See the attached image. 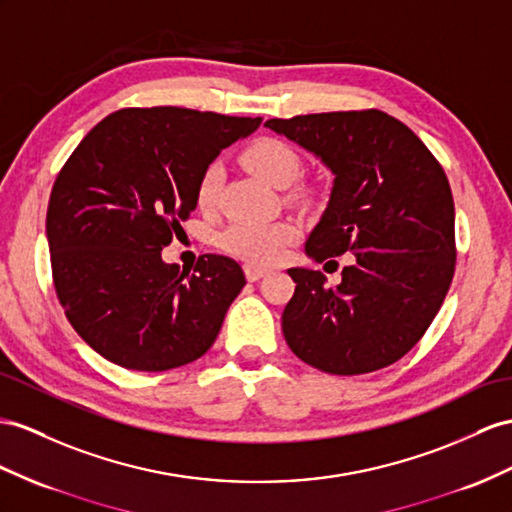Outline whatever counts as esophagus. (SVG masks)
<instances>
[{
	"instance_id": "34e87169",
	"label": "esophagus",
	"mask_w": 512,
	"mask_h": 512,
	"mask_svg": "<svg viewBox=\"0 0 512 512\" xmlns=\"http://www.w3.org/2000/svg\"><path fill=\"white\" fill-rule=\"evenodd\" d=\"M266 272H268V268H261V266H255V264H246L244 266V274H246L248 281H259Z\"/></svg>"
}]
</instances>
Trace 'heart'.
I'll return each instance as SVG.
<instances>
[{"label": "heart", "instance_id": "heart-1", "mask_svg": "<svg viewBox=\"0 0 512 512\" xmlns=\"http://www.w3.org/2000/svg\"><path fill=\"white\" fill-rule=\"evenodd\" d=\"M244 166L253 175L264 179L274 188H287L300 173V157L292 144L281 138H257L242 153ZM222 183L218 164H209L196 183V205L205 212L216 207ZM298 235V229L287 220L277 222H233L218 233V246L227 255L238 257L246 264L268 266L279 261Z\"/></svg>", "mask_w": 512, "mask_h": 512}]
</instances>
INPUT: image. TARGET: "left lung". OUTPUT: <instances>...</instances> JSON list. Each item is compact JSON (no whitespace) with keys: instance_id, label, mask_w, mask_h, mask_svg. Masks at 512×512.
I'll list each match as a JSON object with an SVG mask.
<instances>
[{"instance_id":"1","label":"left lung","mask_w":512,"mask_h":512,"mask_svg":"<svg viewBox=\"0 0 512 512\" xmlns=\"http://www.w3.org/2000/svg\"><path fill=\"white\" fill-rule=\"evenodd\" d=\"M266 127L335 175L307 255H355L337 287H326L320 270H287L296 283L281 318L287 346L337 376L387 368L422 339L450 290L456 244L448 177L409 127L374 108L270 119Z\"/></svg>"}]
</instances>
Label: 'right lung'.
<instances>
[{"mask_svg": "<svg viewBox=\"0 0 512 512\" xmlns=\"http://www.w3.org/2000/svg\"><path fill=\"white\" fill-rule=\"evenodd\" d=\"M261 119L175 106L125 108L77 144L47 207L51 274L64 316L103 359L164 372L212 348L246 285L238 261L203 255L166 264L218 153Z\"/></svg>", "mask_w": 512, "mask_h": 512, "instance_id": "obj_1", "label": "right lung"}]
</instances>
